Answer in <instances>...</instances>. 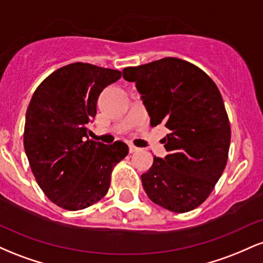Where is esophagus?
<instances>
[{
  "mask_svg": "<svg viewBox=\"0 0 263 263\" xmlns=\"http://www.w3.org/2000/svg\"><path fill=\"white\" fill-rule=\"evenodd\" d=\"M138 149H140V148H138V147L134 146V144H129V146H128V151H129V153H135V152H137Z\"/></svg>",
  "mask_w": 263,
  "mask_h": 263,
  "instance_id": "esophagus-1",
  "label": "esophagus"
}]
</instances>
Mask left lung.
I'll use <instances>...</instances> for the list:
<instances>
[{"mask_svg": "<svg viewBox=\"0 0 263 263\" xmlns=\"http://www.w3.org/2000/svg\"><path fill=\"white\" fill-rule=\"evenodd\" d=\"M122 75L136 83L151 126L170 129L162 140L168 155L155 157L141 176L144 192L170 211L195 209L228 162L231 129L218 86L200 68L178 58L129 66Z\"/></svg>", "mask_w": 263, "mask_h": 263, "instance_id": "1", "label": "left lung"}]
</instances>
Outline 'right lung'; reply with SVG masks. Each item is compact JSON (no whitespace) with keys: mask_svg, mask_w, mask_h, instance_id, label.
<instances>
[{"mask_svg":"<svg viewBox=\"0 0 263 263\" xmlns=\"http://www.w3.org/2000/svg\"><path fill=\"white\" fill-rule=\"evenodd\" d=\"M121 71L74 63L42 81L26 114L23 142L38 185L54 204L81 210L106 195L111 172L128 153L122 141L89 140L99 95Z\"/></svg>","mask_w":263,"mask_h":263,"instance_id":"1","label":"right lung"}]
</instances>
